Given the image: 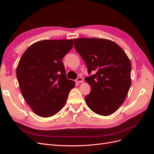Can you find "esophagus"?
Returning <instances> with one entry per match:
<instances>
[{"mask_svg": "<svg viewBox=\"0 0 154 154\" xmlns=\"http://www.w3.org/2000/svg\"><path fill=\"white\" fill-rule=\"evenodd\" d=\"M76 82L78 83H82V82H83V79H82V78L78 77V78L76 79Z\"/></svg>", "mask_w": 154, "mask_h": 154, "instance_id": "34e87169", "label": "esophagus"}]
</instances>
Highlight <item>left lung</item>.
Wrapping results in <instances>:
<instances>
[{"mask_svg":"<svg viewBox=\"0 0 154 154\" xmlns=\"http://www.w3.org/2000/svg\"><path fill=\"white\" fill-rule=\"evenodd\" d=\"M74 47L86 63L85 78L91 91L85 97L94 112L109 116L123 104L131 85V62L122 48L114 42L103 38L74 39Z\"/></svg>","mask_w":154,"mask_h":154,"instance_id":"1","label":"left lung"}]
</instances>
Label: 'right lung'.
Instances as JSON below:
<instances>
[{
	"instance_id": "obj_1",
	"label": "right lung",
	"mask_w": 154,
	"mask_h": 154,
	"mask_svg": "<svg viewBox=\"0 0 154 154\" xmlns=\"http://www.w3.org/2000/svg\"><path fill=\"white\" fill-rule=\"evenodd\" d=\"M72 47V39L38 41L26 50L18 62L17 77L22 96L40 117L58 113L75 86L66 78L62 62Z\"/></svg>"
}]
</instances>
